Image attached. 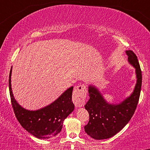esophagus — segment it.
I'll return each mask as SVG.
<instances>
[{"label":"esophagus","mask_w":150,"mask_h":150,"mask_svg":"<svg viewBox=\"0 0 150 150\" xmlns=\"http://www.w3.org/2000/svg\"><path fill=\"white\" fill-rule=\"evenodd\" d=\"M87 94V88L86 86L79 85L74 89L72 100L76 107H81L85 105V100Z\"/></svg>","instance_id":"obj_1"}]
</instances>
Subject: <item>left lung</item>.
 Listing matches in <instances>:
<instances>
[{"label": "left lung", "instance_id": "left-lung-1", "mask_svg": "<svg viewBox=\"0 0 150 150\" xmlns=\"http://www.w3.org/2000/svg\"><path fill=\"white\" fill-rule=\"evenodd\" d=\"M129 64L135 69L136 84L130 96L119 104L110 103L94 85L88 86L90 98L85 108L89 121L85 132L96 140L110 138L117 134L131 120L138 105L142 86V72L138 57L132 50H126Z\"/></svg>", "mask_w": 150, "mask_h": 150}]
</instances>
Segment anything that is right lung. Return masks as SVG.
Listing matches in <instances>:
<instances>
[{"label": "right lung", "instance_id": "right-lung-1", "mask_svg": "<svg viewBox=\"0 0 150 150\" xmlns=\"http://www.w3.org/2000/svg\"><path fill=\"white\" fill-rule=\"evenodd\" d=\"M12 68L9 76L10 99L15 117L26 131L38 139H48L60 133L64 119L74 110L71 97L74 87L69 88L57 99L37 110H28L17 103L12 93Z\"/></svg>", "mask_w": 150, "mask_h": 150}]
</instances>
